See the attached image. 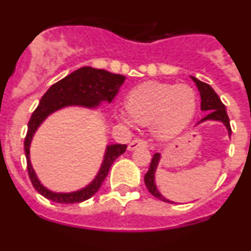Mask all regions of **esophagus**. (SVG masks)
Listing matches in <instances>:
<instances>
[{"mask_svg":"<svg viewBox=\"0 0 251 251\" xmlns=\"http://www.w3.org/2000/svg\"><path fill=\"white\" fill-rule=\"evenodd\" d=\"M138 147H147V142L143 141V139H133L128 145V151H134Z\"/></svg>","mask_w":251,"mask_h":251,"instance_id":"esophagus-1","label":"esophagus"}]
</instances>
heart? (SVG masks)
<instances>
[{
    "label": "heart",
    "mask_w": 251,
    "mask_h": 251,
    "mask_svg": "<svg viewBox=\"0 0 251 251\" xmlns=\"http://www.w3.org/2000/svg\"><path fill=\"white\" fill-rule=\"evenodd\" d=\"M196 93L186 84L148 81L133 88L127 97L128 109L115 117L127 126H150L161 141H170L183 132L196 113Z\"/></svg>",
    "instance_id": "heart-1"
}]
</instances>
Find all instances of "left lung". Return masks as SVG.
<instances>
[{"mask_svg": "<svg viewBox=\"0 0 251 251\" xmlns=\"http://www.w3.org/2000/svg\"><path fill=\"white\" fill-rule=\"evenodd\" d=\"M191 79L194 80V83L196 84L197 89L200 92L201 110H202V112H207V115H206L205 118L201 119L196 126L207 121L220 122V123H223L224 126H225L229 137L231 136V128H230L229 117H227L225 105L223 104L221 99L219 98V95L215 93V90L212 89L208 84L202 83V81L199 80V79L195 76H191ZM159 161H161V154H159V153H156V154L153 156L152 161H151L150 170H148L147 174L145 175V183L146 186H147L148 191H150L153 196L157 197L158 200L165 201V202H174V201L166 199V197L159 192L158 187H157L156 185V171L157 167H158Z\"/></svg>", "mask_w": 251, "mask_h": 251, "instance_id": "1", "label": "left lung"}]
</instances>
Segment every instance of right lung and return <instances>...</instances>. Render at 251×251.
Segmentation results:
<instances>
[{"instance_id":"right-lung-1","label":"right lung","mask_w":251,"mask_h":251,"mask_svg":"<svg viewBox=\"0 0 251 251\" xmlns=\"http://www.w3.org/2000/svg\"><path fill=\"white\" fill-rule=\"evenodd\" d=\"M126 80L124 75L113 74L103 69L83 66L74 73L49 88L40 100L39 105L31 115L25 138V153L27 161V171L32 186L40 195L57 203L83 202L94 196L109 172L113 162L126 152V145H108L104 152L103 162L98 174L92 182L85 187L72 192H56L49 190L41 183L34 167L31 165L30 147L35 133L43 122L52 113L69 106H80L86 109H98L101 103H110L118 94L122 84Z\"/></svg>"}]
</instances>
